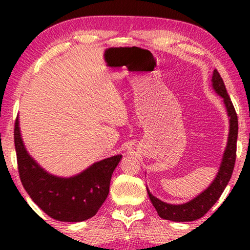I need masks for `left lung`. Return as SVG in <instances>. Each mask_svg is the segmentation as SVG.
I'll return each mask as SVG.
<instances>
[{
    "instance_id": "left-lung-1",
    "label": "left lung",
    "mask_w": 250,
    "mask_h": 250,
    "mask_svg": "<svg viewBox=\"0 0 250 250\" xmlns=\"http://www.w3.org/2000/svg\"><path fill=\"white\" fill-rule=\"evenodd\" d=\"M211 82H213V88L215 92L223 98L228 115L230 117V132H229L228 146L225 148L220 170H218L213 183L204 192H201L199 196L189 201V203L182 205H170L164 203L158 198L153 197L148 190L149 198L151 200L153 207L156 208L157 213L164 220L174 222H190L203 217L214 206V204L220 199L221 194L223 193L225 187L228 186L232 173H233L235 157H237L238 116L233 104H232L231 99L229 97L227 88H225L224 82L216 69L214 70Z\"/></svg>"
}]
</instances>
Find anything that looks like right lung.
<instances>
[{
	"label": "right lung",
	"instance_id": "obj_1",
	"mask_svg": "<svg viewBox=\"0 0 250 250\" xmlns=\"http://www.w3.org/2000/svg\"><path fill=\"white\" fill-rule=\"evenodd\" d=\"M15 146L20 181L27 193L44 213L61 222H82L98 213L108 197L112 172L122 159V155L104 159L68 179L51 175L26 151L18 118Z\"/></svg>",
	"mask_w": 250,
	"mask_h": 250
}]
</instances>
